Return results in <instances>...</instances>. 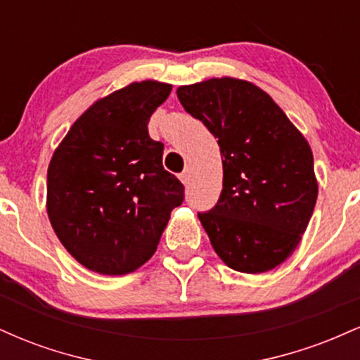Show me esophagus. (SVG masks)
Wrapping results in <instances>:
<instances>
[{
	"label": "esophagus",
	"instance_id": "esophagus-1",
	"mask_svg": "<svg viewBox=\"0 0 360 360\" xmlns=\"http://www.w3.org/2000/svg\"><path fill=\"white\" fill-rule=\"evenodd\" d=\"M189 177H191V174H189V171H184L183 174H179V179H181V183H183V184H188L189 183Z\"/></svg>",
	"mask_w": 360,
	"mask_h": 360
}]
</instances>
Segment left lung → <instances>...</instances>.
<instances>
[{"instance_id": "1", "label": "left lung", "mask_w": 360, "mask_h": 360, "mask_svg": "<svg viewBox=\"0 0 360 360\" xmlns=\"http://www.w3.org/2000/svg\"><path fill=\"white\" fill-rule=\"evenodd\" d=\"M176 93L220 146V200L198 213L214 252L233 271L274 269L298 247L315 210L318 183L308 140L249 81L212 77Z\"/></svg>"}]
</instances>
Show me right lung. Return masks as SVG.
<instances>
[{
  "label": "right lung",
  "mask_w": 360,
  "mask_h": 360,
  "mask_svg": "<svg viewBox=\"0 0 360 360\" xmlns=\"http://www.w3.org/2000/svg\"><path fill=\"white\" fill-rule=\"evenodd\" d=\"M172 86L131 82L81 115L47 171V214L65 250L105 276L134 272L154 255L184 186L162 166L148 120Z\"/></svg>",
  "instance_id": "add662e5"
}]
</instances>
